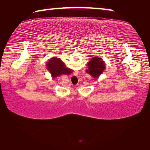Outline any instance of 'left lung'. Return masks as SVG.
<instances>
[{"instance_id":"left-lung-1","label":"left lung","mask_w":150,"mask_h":150,"mask_svg":"<svg viewBox=\"0 0 150 150\" xmlns=\"http://www.w3.org/2000/svg\"><path fill=\"white\" fill-rule=\"evenodd\" d=\"M87 72L93 78L97 79L105 69V64L103 59L98 57H93L87 64Z\"/></svg>"}]
</instances>
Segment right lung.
Here are the masks:
<instances>
[{
    "mask_svg": "<svg viewBox=\"0 0 150 150\" xmlns=\"http://www.w3.org/2000/svg\"><path fill=\"white\" fill-rule=\"evenodd\" d=\"M46 66L53 78H56L61 75H69L73 72L72 69L66 67L65 63L57 57H52L47 62Z\"/></svg>",
    "mask_w": 150,
    "mask_h": 150,
    "instance_id": "add662e5",
    "label": "right lung"
}]
</instances>
